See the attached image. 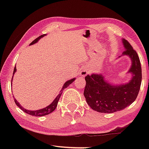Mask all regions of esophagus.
Masks as SVG:
<instances>
[{"instance_id": "1", "label": "esophagus", "mask_w": 149, "mask_h": 149, "mask_svg": "<svg viewBox=\"0 0 149 149\" xmlns=\"http://www.w3.org/2000/svg\"><path fill=\"white\" fill-rule=\"evenodd\" d=\"M89 74V70L87 69V68H84L81 70L80 72V75H81L83 77H85L86 76V75Z\"/></svg>"}]
</instances>
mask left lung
Instances as JSON below:
<instances>
[{
  "mask_svg": "<svg viewBox=\"0 0 149 149\" xmlns=\"http://www.w3.org/2000/svg\"><path fill=\"white\" fill-rule=\"evenodd\" d=\"M125 50L122 55H127L132 60L128 73L132 74L129 83L111 85L102 74L87 75L84 96L89 107L97 112L113 113L124 109L135 101L139 92L142 80V71L139 58L127 40L122 39Z\"/></svg>",
  "mask_w": 149,
  "mask_h": 149,
  "instance_id": "1",
  "label": "left lung"
}]
</instances>
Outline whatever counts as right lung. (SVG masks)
Listing matches in <instances>:
<instances>
[{
	"label": "right lung",
	"mask_w": 149,
	"mask_h": 149,
	"mask_svg": "<svg viewBox=\"0 0 149 149\" xmlns=\"http://www.w3.org/2000/svg\"><path fill=\"white\" fill-rule=\"evenodd\" d=\"M45 35H45H41V36H39V37H37V38L35 39L34 41H33L31 42V43H30L29 45H33L35 43H36V42L38 41L41 38V37H44ZM16 72V67H15L14 68V72H13V76H14V74H15V72ZM13 76H12V78H13ZM75 79V78H73V79H72L67 81L65 82V84H64V85H63V87L62 88L61 91H60V93H59L58 95V96L56 97V99H55L53 100V102H52L51 104L48 106V107H45L44 108H42V109L38 110H26V109H25V108H24L23 107H22L21 105H20L19 103L17 101V100H16V99H14L15 103H16V105L22 110H23L24 112H26V113H27V114H28L31 115V116H43L49 114L51 112H53V111L55 109H56V108L57 107V104H58V102L60 96H61L62 93L63 92L62 91L64 90V89H65V88H66V87H68L70 84H72V83L74 82V81ZM13 97H14V96H13Z\"/></svg>",
	"instance_id": "add662e5"
}]
</instances>
